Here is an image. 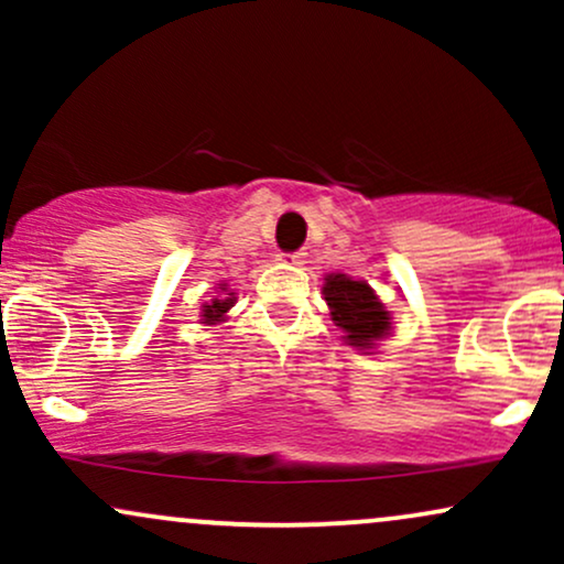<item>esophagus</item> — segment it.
<instances>
[{"label": "esophagus", "instance_id": "esophagus-1", "mask_svg": "<svg viewBox=\"0 0 564 564\" xmlns=\"http://www.w3.org/2000/svg\"><path fill=\"white\" fill-rule=\"evenodd\" d=\"M283 262L296 264V268H302V264L307 262V251H291V254H283Z\"/></svg>", "mask_w": 564, "mask_h": 564}]
</instances>
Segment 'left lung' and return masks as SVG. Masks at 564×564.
Segmentation results:
<instances>
[{
	"label": "left lung",
	"instance_id": "left-lung-1",
	"mask_svg": "<svg viewBox=\"0 0 564 564\" xmlns=\"http://www.w3.org/2000/svg\"><path fill=\"white\" fill-rule=\"evenodd\" d=\"M323 294L332 307V321L347 334L345 339L352 347H371L390 332V313L364 281L334 273L323 283Z\"/></svg>",
	"mask_w": 564,
	"mask_h": 564
}]
</instances>
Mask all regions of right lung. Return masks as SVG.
Returning <instances> with one entry per match:
<instances>
[{
    "label": "right lung",
    "instance_id": "1",
    "mask_svg": "<svg viewBox=\"0 0 564 564\" xmlns=\"http://www.w3.org/2000/svg\"><path fill=\"white\" fill-rule=\"evenodd\" d=\"M223 291H225V286H223ZM232 302H236V296L232 294H219V296H215V300L212 302H206L204 304V323H217V321H223V315L228 313V310L232 307Z\"/></svg>",
    "mask_w": 564,
    "mask_h": 564
}]
</instances>
